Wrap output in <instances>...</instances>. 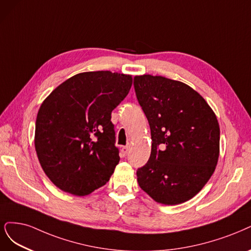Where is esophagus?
Wrapping results in <instances>:
<instances>
[{
	"label": "esophagus",
	"mask_w": 251,
	"mask_h": 251,
	"mask_svg": "<svg viewBox=\"0 0 251 251\" xmlns=\"http://www.w3.org/2000/svg\"><path fill=\"white\" fill-rule=\"evenodd\" d=\"M128 151H129V146H127V145L124 146V148L122 149V152L124 155H126L128 153Z\"/></svg>",
	"instance_id": "1"
}]
</instances>
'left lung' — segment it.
<instances>
[{"label":"left lung","mask_w":251,"mask_h":251,"mask_svg":"<svg viewBox=\"0 0 251 251\" xmlns=\"http://www.w3.org/2000/svg\"><path fill=\"white\" fill-rule=\"evenodd\" d=\"M136 96L149 120L151 151L137 171L140 188L154 201L175 205L193 198L217 165L220 127L200 93L161 75L134 77Z\"/></svg>","instance_id":"8db88e82"}]
</instances>
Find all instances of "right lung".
Here are the masks:
<instances>
[{
    "instance_id": "1",
    "label": "right lung",
    "mask_w": 251,
    "mask_h": 251,
    "mask_svg": "<svg viewBox=\"0 0 251 251\" xmlns=\"http://www.w3.org/2000/svg\"><path fill=\"white\" fill-rule=\"evenodd\" d=\"M132 84L131 75L86 72L60 84L42 101L34 145L57 188L85 196L109 180L120 159L111 113Z\"/></svg>"
}]
</instances>
